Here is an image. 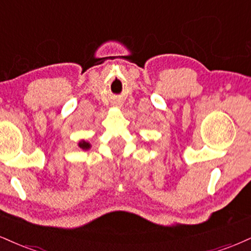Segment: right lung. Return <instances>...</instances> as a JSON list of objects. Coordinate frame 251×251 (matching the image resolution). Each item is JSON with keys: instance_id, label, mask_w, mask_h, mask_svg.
<instances>
[{"instance_id": "add662e5", "label": "right lung", "mask_w": 251, "mask_h": 251, "mask_svg": "<svg viewBox=\"0 0 251 251\" xmlns=\"http://www.w3.org/2000/svg\"><path fill=\"white\" fill-rule=\"evenodd\" d=\"M78 146L80 147L81 150H89V149H91V145H90L89 143H86L85 140H81V141H79V143H78Z\"/></svg>"}]
</instances>
